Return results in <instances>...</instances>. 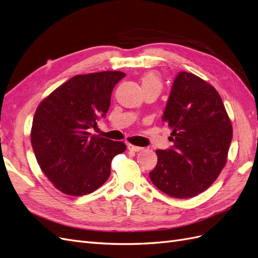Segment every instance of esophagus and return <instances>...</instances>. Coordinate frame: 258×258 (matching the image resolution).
Returning <instances> with one entry per match:
<instances>
[{"label": "esophagus", "mask_w": 258, "mask_h": 258, "mask_svg": "<svg viewBox=\"0 0 258 258\" xmlns=\"http://www.w3.org/2000/svg\"><path fill=\"white\" fill-rule=\"evenodd\" d=\"M128 150L132 151V152H140L143 150V147H140V146H136L134 144H128Z\"/></svg>", "instance_id": "esophagus-1"}]
</instances>
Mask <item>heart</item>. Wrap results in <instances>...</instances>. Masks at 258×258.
I'll use <instances>...</instances> for the list:
<instances>
[{
  "label": "heart",
  "instance_id": "b5f03b06",
  "mask_svg": "<svg viewBox=\"0 0 258 258\" xmlns=\"http://www.w3.org/2000/svg\"><path fill=\"white\" fill-rule=\"evenodd\" d=\"M141 84H142V88L147 89V88H158L161 89V80L157 73L155 72H150L145 74L142 80H141Z\"/></svg>",
  "mask_w": 258,
  "mask_h": 258
}]
</instances>
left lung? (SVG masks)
Segmentation results:
<instances>
[{
    "mask_svg": "<svg viewBox=\"0 0 258 258\" xmlns=\"http://www.w3.org/2000/svg\"><path fill=\"white\" fill-rule=\"evenodd\" d=\"M173 147L156 151L150 172L158 189L178 199L197 196L212 185L227 162L232 126L220 93L197 75L179 72L162 115Z\"/></svg>",
    "mask_w": 258,
    "mask_h": 258,
    "instance_id": "8db88e82",
    "label": "left lung"
}]
</instances>
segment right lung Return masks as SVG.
<instances>
[{
	"label": "right lung",
	"instance_id": "add662e5",
	"mask_svg": "<svg viewBox=\"0 0 258 258\" xmlns=\"http://www.w3.org/2000/svg\"><path fill=\"white\" fill-rule=\"evenodd\" d=\"M124 76L119 71L76 75L38 104L31 144L44 174L63 194L98 189L111 174L112 159L126 151L123 142L88 132L106 115L114 86Z\"/></svg>",
	"mask_w": 258,
	"mask_h": 258
}]
</instances>
